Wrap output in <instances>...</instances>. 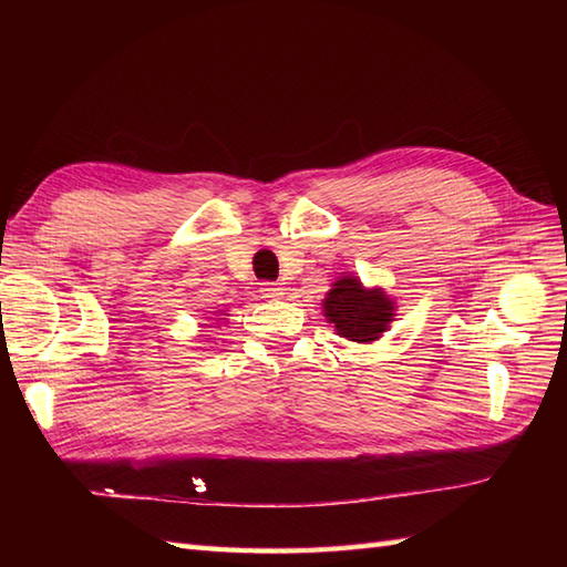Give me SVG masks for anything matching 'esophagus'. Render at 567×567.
Returning <instances> with one entry per match:
<instances>
[{"label": "esophagus", "instance_id": "1", "mask_svg": "<svg viewBox=\"0 0 567 567\" xmlns=\"http://www.w3.org/2000/svg\"><path fill=\"white\" fill-rule=\"evenodd\" d=\"M260 292H262V297H268V299H282L287 295L282 282H262Z\"/></svg>", "mask_w": 567, "mask_h": 567}]
</instances>
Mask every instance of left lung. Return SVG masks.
Here are the masks:
<instances>
[{
	"label": "left lung",
	"instance_id": "obj_1",
	"mask_svg": "<svg viewBox=\"0 0 567 567\" xmlns=\"http://www.w3.org/2000/svg\"><path fill=\"white\" fill-rule=\"evenodd\" d=\"M323 317L333 323L341 339L372 343L388 331L394 317V302L380 287L368 290L358 277L343 275L323 299Z\"/></svg>",
	"mask_w": 567,
	"mask_h": 567
}]
</instances>
